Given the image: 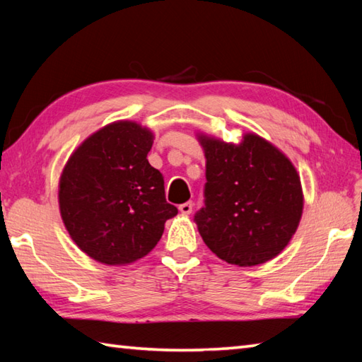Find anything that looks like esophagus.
Wrapping results in <instances>:
<instances>
[{
  "instance_id": "34e87169",
  "label": "esophagus",
  "mask_w": 362,
  "mask_h": 362,
  "mask_svg": "<svg viewBox=\"0 0 362 362\" xmlns=\"http://www.w3.org/2000/svg\"><path fill=\"white\" fill-rule=\"evenodd\" d=\"M193 202H185V204H182V205H179V210H180V213H183V214H189L191 211H193Z\"/></svg>"
}]
</instances>
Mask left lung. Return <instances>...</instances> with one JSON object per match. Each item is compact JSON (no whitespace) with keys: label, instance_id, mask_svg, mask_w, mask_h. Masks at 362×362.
Returning <instances> with one entry per match:
<instances>
[{"label":"left lung","instance_id":"left-lung-1","mask_svg":"<svg viewBox=\"0 0 362 362\" xmlns=\"http://www.w3.org/2000/svg\"><path fill=\"white\" fill-rule=\"evenodd\" d=\"M206 158L204 243L228 264L257 266L286 247L303 210L300 177L288 157L255 134L241 144L199 136Z\"/></svg>","mask_w":362,"mask_h":362}]
</instances>
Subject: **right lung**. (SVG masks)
Returning <instances> with one entry per match:
<instances>
[{
  "label": "right lung",
  "instance_id": "1",
  "mask_svg": "<svg viewBox=\"0 0 362 362\" xmlns=\"http://www.w3.org/2000/svg\"><path fill=\"white\" fill-rule=\"evenodd\" d=\"M152 143L136 122H112L73 152L60 177L64 224L99 263L129 264L148 255L177 214L166 202L163 175L146 158Z\"/></svg>",
  "mask_w": 362,
  "mask_h": 362
}]
</instances>
